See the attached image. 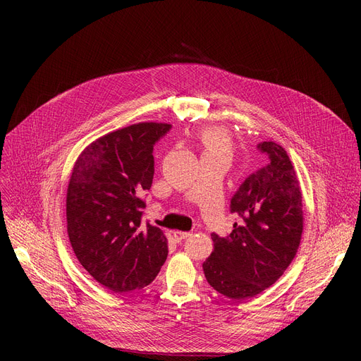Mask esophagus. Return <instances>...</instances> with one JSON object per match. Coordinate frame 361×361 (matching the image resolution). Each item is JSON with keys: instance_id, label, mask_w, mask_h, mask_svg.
<instances>
[{"instance_id": "obj_1", "label": "esophagus", "mask_w": 361, "mask_h": 361, "mask_svg": "<svg viewBox=\"0 0 361 361\" xmlns=\"http://www.w3.org/2000/svg\"><path fill=\"white\" fill-rule=\"evenodd\" d=\"M173 235H174L176 241H183V240H185V238L190 237V235H192V233H185V231H174V233H173Z\"/></svg>"}]
</instances>
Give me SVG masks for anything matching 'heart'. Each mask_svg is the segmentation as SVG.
Here are the masks:
<instances>
[{
  "mask_svg": "<svg viewBox=\"0 0 361 361\" xmlns=\"http://www.w3.org/2000/svg\"><path fill=\"white\" fill-rule=\"evenodd\" d=\"M202 142L204 146V152H219V154L230 155L231 152L230 139L219 128H215V127L206 128L202 135Z\"/></svg>",
  "mask_w": 361,
  "mask_h": 361,
  "instance_id": "obj_1",
  "label": "heart"
}]
</instances>
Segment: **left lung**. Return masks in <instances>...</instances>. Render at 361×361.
Masks as SVG:
<instances>
[{"label": "left lung", "instance_id": "8db88e82", "mask_svg": "<svg viewBox=\"0 0 361 361\" xmlns=\"http://www.w3.org/2000/svg\"><path fill=\"white\" fill-rule=\"evenodd\" d=\"M269 164L240 185L231 199L238 222L226 237L212 234L214 252L203 262L209 286L233 300L260 294L297 255L302 234V195L286 149L262 142Z\"/></svg>", "mask_w": 361, "mask_h": 361}]
</instances>
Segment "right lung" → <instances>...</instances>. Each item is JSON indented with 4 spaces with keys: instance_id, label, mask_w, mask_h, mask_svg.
Returning a JSON list of instances; mask_svg holds the SVG:
<instances>
[{
    "instance_id": "1",
    "label": "right lung",
    "mask_w": 361,
    "mask_h": 361,
    "mask_svg": "<svg viewBox=\"0 0 361 361\" xmlns=\"http://www.w3.org/2000/svg\"><path fill=\"white\" fill-rule=\"evenodd\" d=\"M171 128L137 123L87 145L67 187V233L82 267L114 293L140 290L157 278L166 237L142 224V196L154 180V145Z\"/></svg>"
}]
</instances>
